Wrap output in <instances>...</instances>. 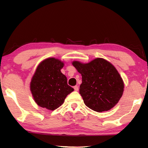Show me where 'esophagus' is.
<instances>
[{
  "mask_svg": "<svg viewBox=\"0 0 148 148\" xmlns=\"http://www.w3.org/2000/svg\"><path fill=\"white\" fill-rule=\"evenodd\" d=\"M74 89L75 91H77L78 89H79V88H78L77 86H74Z\"/></svg>",
  "mask_w": 148,
  "mask_h": 148,
  "instance_id": "esophagus-1",
  "label": "esophagus"
}]
</instances>
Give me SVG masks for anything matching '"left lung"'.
Listing matches in <instances>:
<instances>
[{
	"label": "left lung",
	"mask_w": 148,
	"mask_h": 148,
	"mask_svg": "<svg viewBox=\"0 0 148 148\" xmlns=\"http://www.w3.org/2000/svg\"><path fill=\"white\" fill-rule=\"evenodd\" d=\"M82 76L79 93L87 107L97 112L112 108L123 95L124 84L111 63L98 58L88 64L72 62Z\"/></svg>",
	"instance_id": "obj_1"
}]
</instances>
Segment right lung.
<instances>
[{"label": "right lung", "mask_w": 148, "mask_h": 148, "mask_svg": "<svg viewBox=\"0 0 148 148\" xmlns=\"http://www.w3.org/2000/svg\"><path fill=\"white\" fill-rule=\"evenodd\" d=\"M64 63L55 58H47L37 67L30 83V90L37 104L53 111L64 102L74 89L60 70Z\"/></svg>", "instance_id": "1"}]
</instances>
